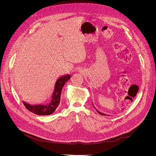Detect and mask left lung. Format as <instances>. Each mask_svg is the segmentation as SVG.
Listing matches in <instances>:
<instances>
[{
	"label": "left lung",
	"mask_w": 156,
	"mask_h": 156,
	"mask_svg": "<svg viewBox=\"0 0 156 156\" xmlns=\"http://www.w3.org/2000/svg\"><path fill=\"white\" fill-rule=\"evenodd\" d=\"M96 110H97V109H96ZM97 111H98V112L100 115H106L105 114H103V113H101V112H99L98 110H97Z\"/></svg>",
	"instance_id": "left-lung-1"
}]
</instances>
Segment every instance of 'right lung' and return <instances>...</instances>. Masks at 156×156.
Listing matches in <instances>:
<instances>
[{
    "label": "right lung",
    "instance_id": "1",
    "mask_svg": "<svg viewBox=\"0 0 156 156\" xmlns=\"http://www.w3.org/2000/svg\"><path fill=\"white\" fill-rule=\"evenodd\" d=\"M69 75H66L60 77L55 83V89L52 94L51 101L47 105H30L25 101L23 104L29 111L37 115H49L53 113L58 107L60 101L61 92L64 84L70 79Z\"/></svg>",
    "mask_w": 156,
    "mask_h": 156
}]
</instances>
